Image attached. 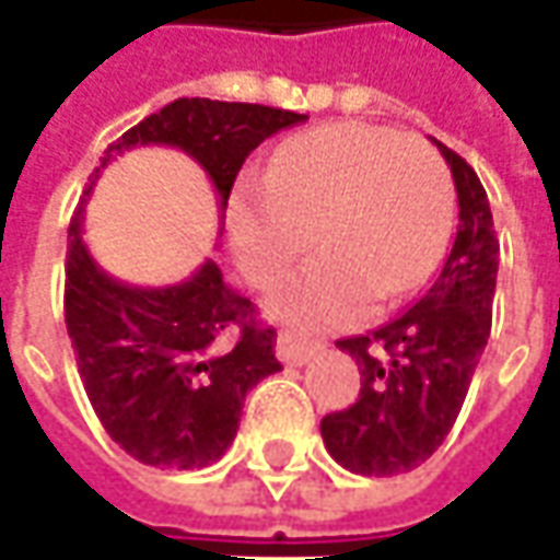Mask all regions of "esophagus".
<instances>
[{
  "label": "esophagus",
  "mask_w": 560,
  "mask_h": 560,
  "mask_svg": "<svg viewBox=\"0 0 560 560\" xmlns=\"http://www.w3.org/2000/svg\"><path fill=\"white\" fill-rule=\"evenodd\" d=\"M316 343L298 338V335H291V331H281L279 340H276V353H279L281 362H288V365H303V362H310V359L316 357Z\"/></svg>",
  "instance_id": "obj_1"
}]
</instances>
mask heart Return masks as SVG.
<instances>
[{"instance_id":"heart-1","label":"heart","mask_w":560,"mask_h":560,"mask_svg":"<svg viewBox=\"0 0 560 560\" xmlns=\"http://www.w3.org/2000/svg\"><path fill=\"white\" fill-rule=\"evenodd\" d=\"M453 179L424 139L375 124H328L291 136L229 210L232 247L254 288L279 281L310 247L318 257L269 298V313L335 328L377 300L434 276L453 232Z\"/></svg>"}]
</instances>
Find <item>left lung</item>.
<instances>
[{"label": "left lung", "instance_id": "8db88e82", "mask_svg": "<svg viewBox=\"0 0 560 560\" xmlns=\"http://www.w3.org/2000/svg\"><path fill=\"white\" fill-rule=\"evenodd\" d=\"M453 170L458 232L424 298L369 335L338 340L362 387L350 409L322 418V440L347 471L394 477L436 453L453 431L490 338L499 238L487 191L465 158L436 142Z\"/></svg>", "mask_w": 560, "mask_h": 560}]
</instances>
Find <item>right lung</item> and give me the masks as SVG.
I'll return each instance as SVG.
<instances>
[{"mask_svg": "<svg viewBox=\"0 0 560 560\" xmlns=\"http://www.w3.org/2000/svg\"><path fill=\"white\" fill-rule=\"evenodd\" d=\"M303 120L281 107L176 98L126 129L102 166L129 148H179L203 166L225 210L247 154ZM80 225L83 207L68 232L65 322L98 421L142 465L191 471L220 462L238 434L247 390L281 372L276 328L257 322L254 303L222 281L213 260L166 288L117 281L92 260Z\"/></svg>", "mask_w": 560, "mask_h": 560, "instance_id": "right-lung-1", "label": "right lung"}]
</instances>
